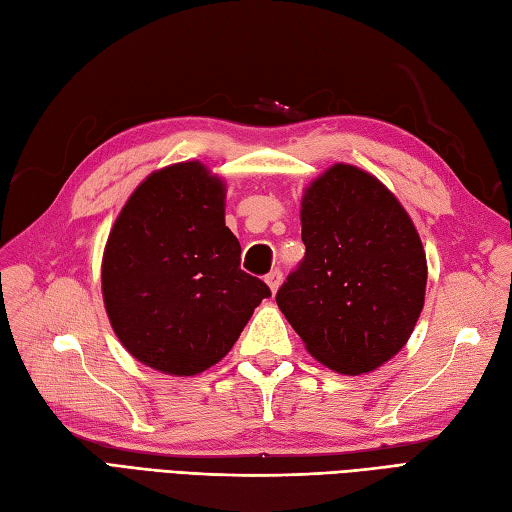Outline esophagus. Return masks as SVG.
Listing matches in <instances>:
<instances>
[{"instance_id":"obj_1","label":"esophagus","mask_w":512,"mask_h":512,"mask_svg":"<svg viewBox=\"0 0 512 512\" xmlns=\"http://www.w3.org/2000/svg\"><path fill=\"white\" fill-rule=\"evenodd\" d=\"M265 283L269 285L271 294H276L278 287H280V283H283V271H280V269H271L269 274L265 276Z\"/></svg>"}]
</instances>
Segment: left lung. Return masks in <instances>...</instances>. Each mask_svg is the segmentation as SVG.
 I'll return each mask as SVG.
<instances>
[{
    "label": "left lung",
    "mask_w": 512,
    "mask_h": 512,
    "mask_svg": "<svg viewBox=\"0 0 512 512\" xmlns=\"http://www.w3.org/2000/svg\"><path fill=\"white\" fill-rule=\"evenodd\" d=\"M300 207L305 258L278 289V307L325 367L347 375L378 369L422 314L420 234L398 198L356 165H331Z\"/></svg>",
    "instance_id": "left-lung-1"
}]
</instances>
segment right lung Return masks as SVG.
<instances>
[{
    "label": "right lung",
    "instance_id": "add662e5",
    "mask_svg": "<svg viewBox=\"0 0 512 512\" xmlns=\"http://www.w3.org/2000/svg\"><path fill=\"white\" fill-rule=\"evenodd\" d=\"M101 289L123 347L168 375L221 362L271 296L241 269L225 183L198 161L152 172L132 192L110 229Z\"/></svg>",
    "mask_w": 512,
    "mask_h": 512
}]
</instances>
